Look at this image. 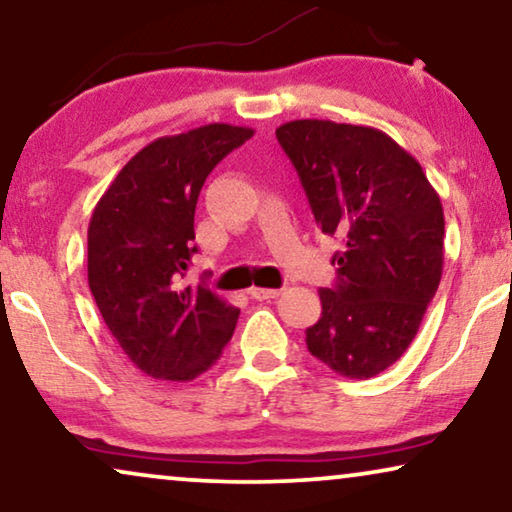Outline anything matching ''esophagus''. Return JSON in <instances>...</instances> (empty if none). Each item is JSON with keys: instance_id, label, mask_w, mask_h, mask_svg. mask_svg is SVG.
<instances>
[{"instance_id": "34e87169", "label": "esophagus", "mask_w": 512, "mask_h": 512, "mask_svg": "<svg viewBox=\"0 0 512 512\" xmlns=\"http://www.w3.org/2000/svg\"><path fill=\"white\" fill-rule=\"evenodd\" d=\"M249 293H251V298H256V300H272V298H277L279 293V289H261V286H254V289H249Z\"/></svg>"}]
</instances>
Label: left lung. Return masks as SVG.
<instances>
[{
  "label": "left lung",
  "mask_w": 512,
  "mask_h": 512,
  "mask_svg": "<svg viewBox=\"0 0 512 512\" xmlns=\"http://www.w3.org/2000/svg\"><path fill=\"white\" fill-rule=\"evenodd\" d=\"M338 279L305 331L312 356L349 380L401 359L443 275L445 216L422 165L382 130L303 118L277 128Z\"/></svg>",
  "instance_id": "obj_1"
}]
</instances>
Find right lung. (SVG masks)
I'll use <instances>...</instances> for the list:
<instances>
[{
    "mask_svg": "<svg viewBox=\"0 0 512 512\" xmlns=\"http://www.w3.org/2000/svg\"><path fill=\"white\" fill-rule=\"evenodd\" d=\"M254 137L209 123L135 153L97 202L88 226V286L128 359L153 380L188 382L219 361L240 310L186 286L193 216L209 172Z\"/></svg>",
    "mask_w": 512,
    "mask_h": 512,
    "instance_id": "1",
    "label": "right lung"
}]
</instances>
